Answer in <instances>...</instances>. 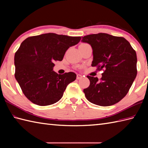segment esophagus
<instances>
[{"label":"esophagus","mask_w":148,"mask_h":148,"mask_svg":"<svg viewBox=\"0 0 148 148\" xmlns=\"http://www.w3.org/2000/svg\"><path fill=\"white\" fill-rule=\"evenodd\" d=\"M83 77V76H81V74H77V79H80Z\"/></svg>","instance_id":"34e87169"}]
</instances>
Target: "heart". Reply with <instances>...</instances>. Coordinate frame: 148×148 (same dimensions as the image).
I'll list each match as a JSON object with an SVG mask.
<instances>
[{"label":"heart","instance_id":"b5f03b06","mask_svg":"<svg viewBox=\"0 0 148 148\" xmlns=\"http://www.w3.org/2000/svg\"><path fill=\"white\" fill-rule=\"evenodd\" d=\"M84 45V44H81V45Z\"/></svg>","mask_w":148,"mask_h":148}]
</instances>
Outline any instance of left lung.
I'll use <instances>...</instances> for the list:
<instances>
[{
	"label": "left lung",
	"instance_id": "1",
	"mask_svg": "<svg viewBox=\"0 0 148 148\" xmlns=\"http://www.w3.org/2000/svg\"><path fill=\"white\" fill-rule=\"evenodd\" d=\"M81 41L92 46V67L103 71L100 80L87 76L90 84L83 90L87 100L100 106L118 103L126 96L136 77V51L124 37L105 33L82 37Z\"/></svg>",
	"mask_w": 148,
	"mask_h": 148
}]
</instances>
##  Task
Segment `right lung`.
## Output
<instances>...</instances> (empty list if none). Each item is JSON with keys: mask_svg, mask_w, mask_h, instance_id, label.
<instances>
[{"mask_svg": "<svg viewBox=\"0 0 148 148\" xmlns=\"http://www.w3.org/2000/svg\"><path fill=\"white\" fill-rule=\"evenodd\" d=\"M81 39L48 33L29 37L22 42L14 55V76L30 101L45 106L61 99L76 74L72 72L58 74L53 71L54 63L62 61L66 51Z\"/></svg>", "mask_w": 148, "mask_h": 148, "instance_id": "obj_1", "label": "right lung"}]
</instances>
